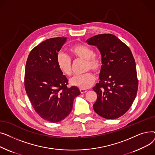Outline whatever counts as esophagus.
Instances as JSON below:
<instances>
[{
    "instance_id": "1",
    "label": "esophagus",
    "mask_w": 155,
    "mask_h": 155,
    "mask_svg": "<svg viewBox=\"0 0 155 155\" xmlns=\"http://www.w3.org/2000/svg\"><path fill=\"white\" fill-rule=\"evenodd\" d=\"M80 91L81 94H84V93L87 92V91L86 90V89H82V88H80Z\"/></svg>"
}]
</instances>
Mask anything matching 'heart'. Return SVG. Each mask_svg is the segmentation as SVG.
<instances>
[{"label": "heart", "mask_w": 155, "mask_h": 155, "mask_svg": "<svg viewBox=\"0 0 155 155\" xmlns=\"http://www.w3.org/2000/svg\"><path fill=\"white\" fill-rule=\"evenodd\" d=\"M69 51L73 58L85 60L86 70L90 69L95 72L101 70L102 61L98 56L94 54V51L90 47L77 44L72 46ZM56 62L60 71L67 76H70L72 73V61L70 57L63 52H60L56 56ZM95 76L92 71H87L82 75L72 77L70 82L71 85L80 88L85 89L90 87L95 82Z\"/></svg>", "instance_id": "heart-1"}]
</instances>
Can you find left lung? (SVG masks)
Masks as SVG:
<instances>
[{
  "label": "left lung",
  "mask_w": 155,
  "mask_h": 155,
  "mask_svg": "<svg viewBox=\"0 0 155 155\" xmlns=\"http://www.w3.org/2000/svg\"><path fill=\"white\" fill-rule=\"evenodd\" d=\"M86 42L98 48L102 56L101 80L93 88L97 95L94 110L104 118H118L131 107L137 94L138 80L133 55L125 43L111 34L96 35Z\"/></svg>",
  "instance_id": "left-lung-1"
}]
</instances>
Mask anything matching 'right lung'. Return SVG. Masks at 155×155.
<instances>
[{"mask_svg":"<svg viewBox=\"0 0 155 155\" xmlns=\"http://www.w3.org/2000/svg\"><path fill=\"white\" fill-rule=\"evenodd\" d=\"M67 38L48 39L35 47L27 59L24 87L38 114L51 123L63 120L71 112L73 100L80 94L68 81L56 62V56Z\"/></svg>","mask_w":155,"mask_h":155,"instance_id":"obj_1","label":"right lung"}]
</instances>
